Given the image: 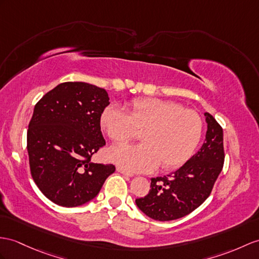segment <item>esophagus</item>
<instances>
[{"mask_svg": "<svg viewBox=\"0 0 259 259\" xmlns=\"http://www.w3.org/2000/svg\"><path fill=\"white\" fill-rule=\"evenodd\" d=\"M116 170H117L118 172H121V174H123V175H125V176H128V177H134V174H132V172L127 171V170L123 169L122 167H116Z\"/></svg>", "mask_w": 259, "mask_h": 259, "instance_id": "esophagus-1", "label": "esophagus"}]
</instances>
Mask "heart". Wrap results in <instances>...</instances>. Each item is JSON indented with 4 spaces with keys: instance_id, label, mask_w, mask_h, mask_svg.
<instances>
[{
    "instance_id": "1",
    "label": "heart",
    "mask_w": 259,
    "mask_h": 259,
    "mask_svg": "<svg viewBox=\"0 0 259 259\" xmlns=\"http://www.w3.org/2000/svg\"><path fill=\"white\" fill-rule=\"evenodd\" d=\"M106 108L101 126L115 144L135 140L142 132L141 145L112 148L109 158L128 171H149L181 167L192 156L202 135V119L197 112L172 101L142 98L126 106Z\"/></svg>"
}]
</instances>
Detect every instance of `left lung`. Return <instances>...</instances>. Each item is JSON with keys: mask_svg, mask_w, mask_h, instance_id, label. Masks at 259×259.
Segmentation results:
<instances>
[{"mask_svg": "<svg viewBox=\"0 0 259 259\" xmlns=\"http://www.w3.org/2000/svg\"><path fill=\"white\" fill-rule=\"evenodd\" d=\"M207 131L198 153L175 172L151 178L150 190L136 204L147 217L172 221L186 217L211 194L224 165L223 128L210 113H205Z\"/></svg>", "mask_w": 259, "mask_h": 259, "instance_id": "1", "label": "left lung"}]
</instances>
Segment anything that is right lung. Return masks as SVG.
<instances>
[{"label":"right lung","instance_id":"add662e5","mask_svg":"<svg viewBox=\"0 0 259 259\" xmlns=\"http://www.w3.org/2000/svg\"><path fill=\"white\" fill-rule=\"evenodd\" d=\"M109 100L102 88L64 82L36 103L27 130L30 175L54 203L84 204L115 171L112 163L90 162L105 145L100 122Z\"/></svg>","mask_w":259,"mask_h":259}]
</instances>
